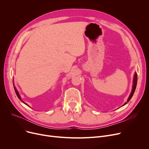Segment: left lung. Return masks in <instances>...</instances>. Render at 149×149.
<instances>
[{
    "label": "left lung",
    "mask_w": 149,
    "mask_h": 149,
    "mask_svg": "<svg viewBox=\"0 0 149 149\" xmlns=\"http://www.w3.org/2000/svg\"><path fill=\"white\" fill-rule=\"evenodd\" d=\"M133 82H134V83H133V86H132V92H131L130 94V95H129V98H128V99H127V102L125 103L123 106H124V105H125V104H126L127 103L129 102V101H130V100L132 98L133 95H134V92H135V89H136V84H137V74H136V72H135V75H134V81H133Z\"/></svg>",
    "instance_id": "left-lung-1"
}]
</instances>
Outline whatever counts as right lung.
<instances>
[{"label": "right lung", "mask_w": 149, "mask_h": 149, "mask_svg": "<svg viewBox=\"0 0 149 149\" xmlns=\"http://www.w3.org/2000/svg\"><path fill=\"white\" fill-rule=\"evenodd\" d=\"M13 86H14V90H15V93H16V95H17V97L20 99V100L21 101H22V102L24 103V104H25L26 105H27V106H28L27 104H26L24 101H23L22 100V99H21V97H20V95H19V92H18V91H17V89H16V88H15V86L14 85V84H13Z\"/></svg>", "instance_id": "1"}]
</instances>
